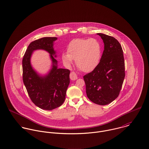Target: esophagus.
Instances as JSON below:
<instances>
[{
  "instance_id": "1",
  "label": "esophagus",
  "mask_w": 149,
  "mask_h": 149,
  "mask_svg": "<svg viewBox=\"0 0 149 149\" xmlns=\"http://www.w3.org/2000/svg\"><path fill=\"white\" fill-rule=\"evenodd\" d=\"M70 79L72 80H76V79H77V76L74 72H72L70 74Z\"/></svg>"
}]
</instances>
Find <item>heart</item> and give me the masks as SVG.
<instances>
[{"label": "heart", "mask_w": 149, "mask_h": 149, "mask_svg": "<svg viewBox=\"0 0 149 149\" xmlns=\"http://www.w3.org/2000/svg\"><path fill=\"white\" fill-rule=\"evenodd\" d=\"M67 51L61 55L63 63L69 66L76 59L77 66L84 72L93 70L101 58L100 43L94 38L74 39L68 45Z\"/></svg>", "instance_id": "heart-1"}]
</instances>
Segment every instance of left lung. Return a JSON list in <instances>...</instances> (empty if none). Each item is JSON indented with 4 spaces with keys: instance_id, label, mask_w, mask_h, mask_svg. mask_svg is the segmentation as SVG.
<instances>
[{
    "instance_id": "8db88e82",
    "label": "left lung",
    "mask_w": 149,
    "mask_h": 149,
    "mask_svg": "<svg viewBox=\"0 0 149 149\" xmlns=\"http://www.w3.org/2000/svg\"><path fill=\"white\" fill-rule=\"evenodd\" d=\"M104 43L98 65L84 76L87 97L93 102L106 105L116 99L125 77V63L121 46L114 38L97 33Z\"/></svg>"
}]
</instances>
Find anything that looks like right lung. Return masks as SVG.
Instances as JSON below:
<instances>
[{"instance_id": "obj_1", "label": "right lung", "mask_w": 149, "mask_h": 149, "mask_svg": "<svg viewBox=\"0 0 149 149\" xmlns=\"http://www.w3.org/2000/svg\"><path fill=\"white\" fill-rule=\"evenodd\" d=\"M55 37L43 38L31 43L22 59L23 81L33 103L39 108L51 110L61 106L65 101L66 90L70 83V70L58 68L56 51L54 49ZM48 52L52 61L49 73L43 76L31 66L30 58L35 50Z\"/></svg>"}]
</instances>
